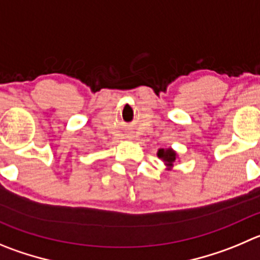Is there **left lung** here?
<instances>
[{
    "label": "left lung",
    "mask_w": 260,
    "mask_h": 260,
    "mask_svg": "<svg viewBox=\"0 0 260 260\" xmlns=\"http://www.w3.org/2000/svg\"><path fill=\"white\" fill-rule=\"evenodd\" d=\"M157 157H159L161 161L166 166L167 171H172V168L174 167V163H177L179 160L178 154H177L176 150H173L172 147H166V149H159L156 152Z\"/></svg>",
    "instance_id": "8db88e82"
}]
</instances>
